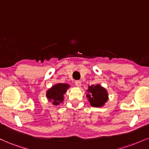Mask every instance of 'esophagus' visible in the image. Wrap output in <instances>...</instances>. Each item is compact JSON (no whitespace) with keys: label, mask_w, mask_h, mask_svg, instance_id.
I'll use <instances>...</instances> for the list:
<instances>
[{"label":"esophagus","mask_w":149,"mask_h":149,"mask_svg":"<svg viewBox=\"0 0 149 149\" xmlns=\"http://www.w3.org/2000/svg\"><path fill=\"white\" fill-rule=\"evenodd\" d=\"M75 85L77 86V87H81V82L80 81H75Z\"/></svg>","instance_id":"obj_1"}]
</instances>
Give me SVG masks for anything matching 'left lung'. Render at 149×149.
<instances>
[{
  "label": "left lung",
  "instance_id": "1",
  "mask_svg": "<svg viewBox=\"0 0 149 149\" xmlns=\"http://www.w3.org/2000/svg\"><path fill=\"white\" fill-rule=\"evenodd\" d=\"M86 97L90 104L93 107H102L108 101V95L107 91L100 84L88 86Z\"/></svg>",
  "mask_w": 149,
  "mask_h": 149
}]
</instances>
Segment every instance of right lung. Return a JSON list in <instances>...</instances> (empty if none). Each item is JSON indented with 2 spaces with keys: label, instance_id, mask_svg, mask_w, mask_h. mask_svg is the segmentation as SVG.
Segmentation results:
<instances>
[{
  "label": "right lung",
  "instance_id": "1",
  "mask_svg": "<svg viewBox=\"0 0 149 149\" xmlns=\"http://www.w3.org/2000/svg\"><path fill=\"white\" fill-rule=\"evenodd\" d=\"M70 88V85L66 84H57L53 86L46 93V97L49 102L57 106L63 102V95Z\"/></svg>",
  "mask_w": 149,
  "mask_h": 149
}]
</instances>
